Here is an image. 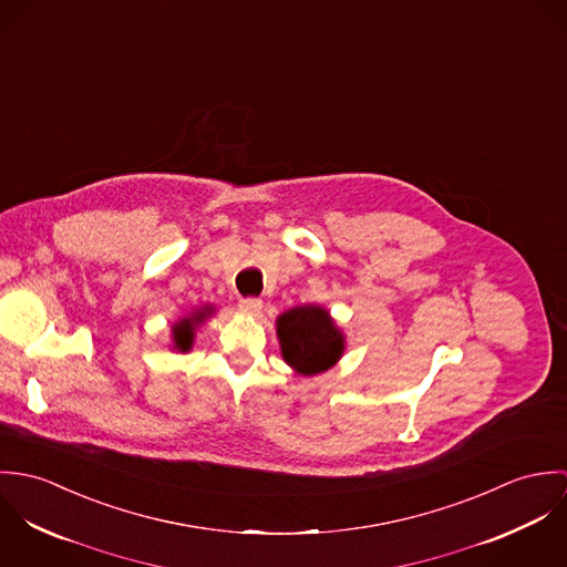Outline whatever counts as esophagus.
Instances as JSON below:
<instances>
[{
	"instance_id": "obj_1",
	"label": "esophagus",
	"mask_w": 567,
	"mask_h": 567,
	"mask_svg": "<svg viewBox=\"0 0 567 567\" xmlns=\"http://www.w3.org/2000/svg\"><path fill=\"white\" fill-rule=\"evenodd\" d=\"M238 308L243 310L244 315H259L261 308H264V303H261V299L246 297V299H240V306H238Z\"/></svg>"
}]
</instances>
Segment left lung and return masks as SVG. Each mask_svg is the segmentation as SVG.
I'll return each instance as SVG.
<instances>
[{
    "mask_svg": "<svg viewBox=\"0 0 567 567\" xmlns=\"http://www.w3.org/2000/svg\"><path fill=\"white\" fill-rule=\"evenodd\" d=\"M284 360L303 375L323 373L342 355V333L319 306L288 310L277 319Z\"/></svg>",
    "mask_w": 567,
    "mask_h": 567,
    "instance_id": "8db88e82",
    "label": "left lung"
}]
</instances>
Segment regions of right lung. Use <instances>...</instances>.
<instances>
[{"label":"right lung","instance_id":"add662e5","mask_svg":"<svg viewBox=\"0 0 567 567\" xmlns=\"http://www.w3.org/2000/svg\"><path fill=\"white\" fill-rule=\"evenodd\" d=\"M209 315V310L205 308L203 312H196L194 317L183 319L181 323L174 324V344L181 351H189L192 349V340H194V327L200 323L205 317Z\"/></svg>","mask_w":567,"mask_h":567}]
</instances>
